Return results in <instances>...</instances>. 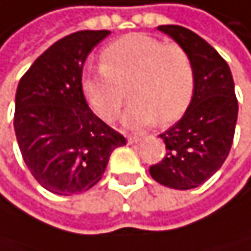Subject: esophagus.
<instances>
[{"instance_id":"1","label":"esophagus","mask_w":251,"mask_h":251,"mask_svg":"<svg viewBox=\"0 0 251 251\" xmlns=\"http://www.w3.org/2000/svg\"><path fill=\"white\" fill-rule=\"evenodd\" d=\"M140 140H142V139H140L139 136H129L128 137V144H137V142H140Z\"/></svg>"}]
</instances>
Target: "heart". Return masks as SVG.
<instances>
[{
    "label": "heart",
    "mask_w": 251,
    "mask_h": 251,
    "mask_svg": "<svg viewBox=\"0 0 251 251\" xmlns=\"http://www.w3.org/2000/svg\"><path fill=\"white\" fill-rule=\"evenodd\" d=\"M129 84L132 103L123 123L140 129L170 123L186 112L195 90V68L189 52L148 34H129L101 52V65L82 73L87 103L106 120L119 115Z\"/></svg>",
    "instance_id": "1"
}]
</instances>
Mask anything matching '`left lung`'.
Returning a JSON list of instances; mask_svg holds the SVG:
<instances>
[{
	"instance_id": "1",
	"label": "left lung",
	"mask_w": 251,
	"mask_h": 251,
	"mask_svg": "<svg viewBox=\"0 0 251 251\" xmlns=\"http://www.w3.org/2000/svg\"><path fill=\"white\" fill-rule=\"evenodd\" d=\"M183 47L195 68V90L183 119L161 134L167 153L150 167L154 181L172 189H194L216 173L231 150L237 98L228 64L208 42L176 25L157 27Z\"/></svg>"
}]
</instances>
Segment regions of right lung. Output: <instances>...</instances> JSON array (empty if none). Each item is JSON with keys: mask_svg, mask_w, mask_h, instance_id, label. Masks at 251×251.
Segmentation results:
<instances>
[{"mask_svg": "<svg viewBox=\"0 0 251 251\" xmlns=\"http://www.w3.org/2000/svg\"><path fill=\"white\" fill-rule=\"evenodd\" d=\"M109 31H78L34 60L18 82L14 128L23 161L37 183L57 195L86 192L109 156L126 144L92 112L81 87L89 52Z\"/></svg>", "mask_w": 251, "mask_h": 251, "instance_id": "add662e5", "label": "right lung"}]
</instances>
